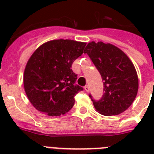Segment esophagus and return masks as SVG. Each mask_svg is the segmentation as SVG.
Here are the masks:
<instances>
[{
    "mask_svg": "<svg viewBox=\"0 0 154 154\" xmlns=\"http://www.w3.org/2000/svg\"><path fill=\"white\" fill-rule=\"evenodd\" d=\"M84 88H85V90L87 92H89V85H86L85 87H84Z\"/></svg>",
    "mask_w": 154,
    "mask_h": 154,
    "instance_id": "1",
    "label": "esophagus"
}]
</instances>
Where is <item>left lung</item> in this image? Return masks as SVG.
I'll return each mask as SVG.
<instances>
[{
  "mask_svg": "<svg viewBox=\"0 0 154 154\" xmlns=\"http://www.w3.org/2000/svg\"><path fill=\"white\" fill-rule=\"evenodd\" d=\"M87 53L103 81L104 94L99 100L89 97L96 111L104 116L119 115L131 106L138 92V76L127 55L119 48L102 42H89Z\"/></svg>",
  "mask_w": 154,
  "mask_h": 154,
  "instance_id": "obj_1",
  "label": "left lung"
}]
</instances>
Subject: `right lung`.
I'll return each mask as SVG.
<instances>
[{"label":"right lung","mask_w":154,"mask_h":154,"mask_svg":"<svg viewBox=\"0 0 154 154\" xmlns=\"http://www.w3.org/2000/svg\"><path fill=\"white\" fill-rule=\"evenodd\" d=\"M86 43L52 40L38 48L28 61L24 87L30 103L50 116L64 115L72 108L75 96L83 88L75 85L72 65L81 56Z\"/></svg>","instance_id":"add662e5"}]
</instances>
